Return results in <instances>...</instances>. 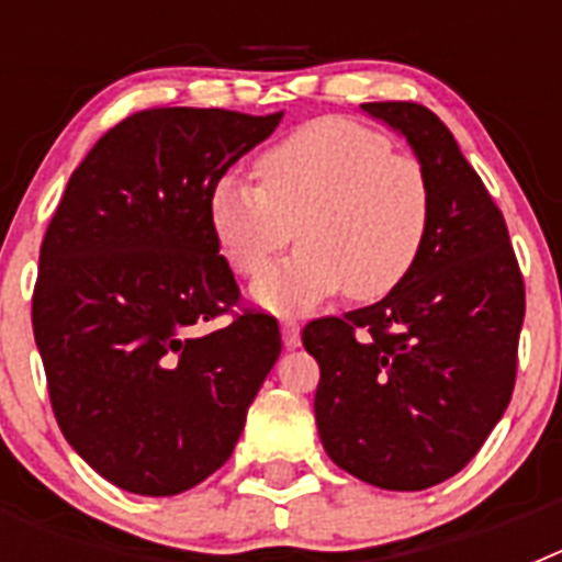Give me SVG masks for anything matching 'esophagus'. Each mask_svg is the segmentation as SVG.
Here are the masks:
<instances>
[{
  "label": "esophagus",
  "mask_w": 562,
  "mask_h": 562,
  "mask_svg": "<svg viewBox=\"0 0 562 562\" xmlns=\"http://www.w3.org/2000/svg\"><path fill=\"white\" fill-rule=\"evenodd\" d=\"M281 335H284L286 349L301 346V324H297L295 317H284V321H281Z\"/></svg>",
  "instance_id": "34e87169"
}]
</instances>
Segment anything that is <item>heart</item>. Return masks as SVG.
I'll list each match as a JSON object with an SVG mask.
<instances>
[{
	"label": "heart",
	"instance_id": "b5f03b06",
	"mask_svg": "<svg viewBox=\"0 0 562 562\" xmlns=\"http://www.w3.org/2000/svg\"><path fill=\"white\" fill-rule=\"evenodd\" d=\"M256 177L258 186L236 173L213 182L207 222L241 278L266 272L296 227V256L252 286L267 310H312L346 286L355 301H380L425 250L434 220L428 171L362 123L321 117L295 128L258 157Z\"/></svg>",
	"mask_w": 562,
	"mask_h": 562
}]
</instances>
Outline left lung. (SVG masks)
I'll return each instance as SVG.
<instances>
[{"instance_id":"8db88e82","label":"left lung","mask_w":562,"mask_h":562,"mask_svg":"<svg viewBox=\"0 0 562 562\" xmlns=\"http://www.w3.org/2000/svg\"><path fill=\"white\" fill-rule=\"evenodd\" d=\"M408 137L434 220L411 276L376 304L304 326L321 366L317 434L355 479L416 493L473 459L513 400L526 290L504 213L428 106L362 103Z\"/></svg>"}]
</instances>
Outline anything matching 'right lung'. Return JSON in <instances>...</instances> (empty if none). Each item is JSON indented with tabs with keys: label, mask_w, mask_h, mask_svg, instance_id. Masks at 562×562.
I'll return each instance as SVG.
<instances>
[{
	"label": "right lung",
	"mask_w": 562,
	"mask_h": 562,
	"mask_svg": "<svg viewBox=\"0 0 562 562\" xmlns=\"http://www.w3.org/2000/svg\"><path fill=\"white\" fill-rule=\"evenodd\" d=\"M278 121L128 114L72 171L44 233L33 335L49 405L76 453L128 493L177 495L216 473L281 355L278 321L241 306L207 222L213 182Z\"/></svg>",
	"instance_id": "1"
}]
</instances>
